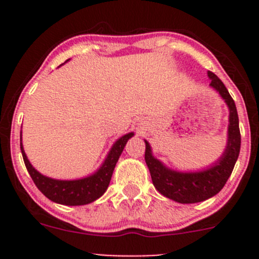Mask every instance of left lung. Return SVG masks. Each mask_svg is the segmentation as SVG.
Listing matches in <instances>:
<instances>
[{
	"instance_id": "1",
	"label": "left lung",
	"mask_w": 259,
	"mask_h": 259,
	"mask_svg": "<svg viewBox=\"0 0 259 259\" xmlns=\"http://www.w3.org/2000/svg\"><path fill=\"white\" fill-rule=\"evenodd\" d=\"M208 76L211 88L218 91L229 108L228 144L218 163L199 173H179L165 168L158 159L154 158L150 145L145 142V161L154 187L164 197L183 204L203 202L221 192L233 171L241 150L239 120L234 100L215 74L208 71Z\"/></svg>"
}]
</instances>
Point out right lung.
Returning a JSON list of instances; mask_svg holds the SVG:
<instances>
[{"mask_svg":"<svg viewBox=\"0 0 259 259\" xmlns=\"http://www.w3.org/2000/svg\"><path fill=\"white\" fill-rule=\"evenodd\" d=\"M133 135H134L133 133H129L115 143L108 158L105 159L104 164L95 174L88 177V178L77 180H56L40 174L28 161L25 150L22 148V143H20V145L28 174L31 176L38 190L46 198H49L52 202L59 203V204L83 205L100 198L108 189L114 168L119 160V156L121 155L125 144Z\"/></svg>","mask_w":259,"mask_h":259,"instance_id":"obj_1","label":"right lung"}]
</instances>
